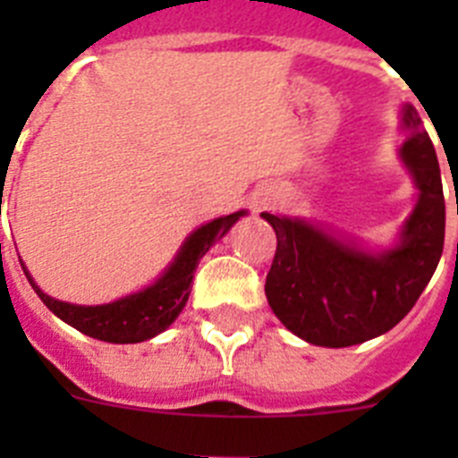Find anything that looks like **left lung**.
I'll use <instances>...</instances> for the list:
<instances>
[{
	"label": "left lung",
	"mask_w": 458,
	"mask_h": 458,
	"mask_svg": "<svg viewBox=\"0 0 458 458\" xmlns=\"http://www.w3.org/2000/svg\"><path fill=\"white\" fill-rule=\"evenodd\" d=\"M399 160L418 188L412 213L387 250H369L305 217L261 213L277 252L266 277L275 317L314 346L344 349L386 335L422 295L443 254L445 197L436 148L412 105H403Z\"/></svg>",
	"instance_id": "left-lung-1"
}]
</instances>
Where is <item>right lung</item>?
I'll return each instance as SVG.
<instances>
[{"label": "right lung", "mask_w": 458, "mask_h": 458, "mask_svg": "<svg viewBox=\"0 0 458 458\" xmlns=\"http://www.w3.org/2000/svg\"><path fill=\"white\" fill-rule=\"evenodd\" d=\"M242 216H248V210H236L232 216L216 217V220L197 226L185 238L176 257L172 259V264L163 270V275L153 284L144 286L137 293L123 295L114 302H105V305H72V302L56 301L52 295L43 293L27 266L22 261L20 264L43 305H47L55 317H59L75 330L109 344L147 342V339L165 333L176 321V317L188 302L190 284H192L194 270L199 266V259L222 236H226V232Z\"/></svg>", "instance_id": "1"}]
</instances>
